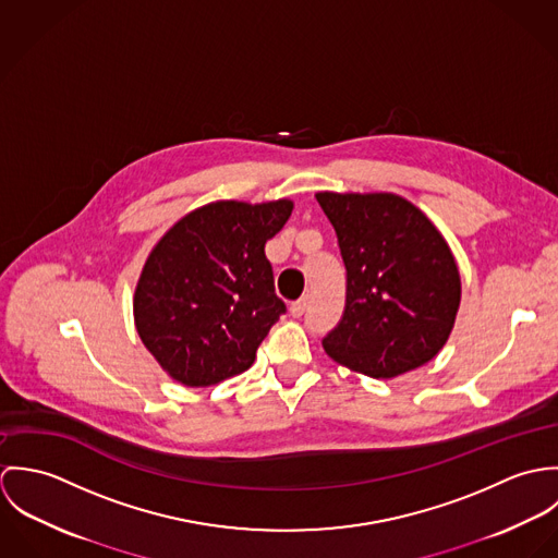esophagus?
<instances>
[{
  "label": "esophagus",
  "mask_w": 558,
  "mask_h": 558,
  "mask_svg": "<svg viewBox=\"0 0 558 558\" xmlns=\"http://www.w3.org/2000/svg\"><path fill=\"white\" fill-rule=\"evenodd\" d=\"M305 310H307V299H301V301L290 305V316L292 318H301L305 314Z\"/></svg>",
  "instance_id": "esophagus-1"
}]
</instances>
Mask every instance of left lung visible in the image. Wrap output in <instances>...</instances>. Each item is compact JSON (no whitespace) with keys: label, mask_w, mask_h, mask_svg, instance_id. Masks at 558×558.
<instances>
[{"label":"left lung","mask_w":558,"mask_h":558,"mask_svg":"<svg viewBox=\"0 0 558 558\" xmlns=\"http://www.w3.org/2000/svg\"><path fill=\"white\" fill-rule=\"evenodd\" d=\"M345 266V307L322 339L352 372L396 378L447 343L462 299L456 257L436 226L396 193H316Z\"/></svg>","instance_id":"obj_1"}]
</instances>
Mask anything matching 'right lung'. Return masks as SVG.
Returning <instances> with one entry per match:
<instances>
[{"instance_id": "add662e5", "label": "right lung", "mask_w": 558, "mask_h": 558, "mask_svg": "<svg viewBox=\"0 0 558 558\" xmlns=\"http://www.w3.org/2000/svg\"><path fill=\"white\" fill-rule=\"evenodd\" d=\"M292 199L210 202L173 223L150 251L133 299L135 326L160 367L184 387L246 372L286 314L264 244Z\"/></svg>"}]
</instances>
